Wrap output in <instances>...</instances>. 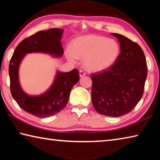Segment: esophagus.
Masks as SVG:
<instances>
[{"label":"esophagus","instance_id":"obj_1","mask_svg":"<svg viewBox=\"0 0 160 160\" xmlns=\"http://www.w3.org/2000/svg\"><path fill=\"white\" fill-rule=\"evenodd\" d=\"M85 75H86V72L84 71V70H79V75H80V77L85 76Z\"/></svg>","mask_w":160,"mask_h":160}]
</instances>
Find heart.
Returning a JSON list of instances; mask_svg holds the SVG:
<instances>
[{"label":"heart","instance_id":"1","mask_svg":"<svg viewBox=\"0 0 160 160\" xmlns=\"http://www.w3.org/2000/svg\"><path fill=\"white\" fill-rule=\"evenodd\" d=\"M120 53V47L113 39L97 35L80 37L74 40L72 50L66 55L70 61L84 58V66L90 71L98 72L109 68L115 63Z\"/></svg>","mask_w":160,"mask_h":160}]
</instances>
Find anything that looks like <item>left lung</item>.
<instances>
[{
  "label": "left lung",
  "instance_id": "8db88e82",
  "mask_svg": "<svg viewBox=\"0 0 160 160\" xmlns=\"http://www.w3.org/2000/svg\"><path fill=\"white\" fill-rule=\"evenodd\" d=\"M112 34L120 43L121 53L109 68L92 74V102L100 114L118 117L131 112L142 98L148 66L136 42L121 34Z\"/></svg>",
  "mask_w": 160,
  "mask_h": 160
}]
</instances>
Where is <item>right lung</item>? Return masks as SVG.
Returning a JSON list of instances; mask_svg holds the SVG:
<instances>
[{
	"instance_id": "right-lung-1",
	"label": "right lung",
	"mask_w": 160,
	"mask_h": 160,
	"mask_svg": "<svg viewBox=\"0 0 160 160\" xmlns=\"http://www.w3.org/2000/svg\"><path fill=\"white\" fill-rule=\"evenodd\" d=\"M63 29L52 28L38 32L22 40L16 47L9 64L10 92L21 109L37 117L45 118L60 112L68 102L72 87L79 80L78 70L58 72L53 85L44 94L29 96L20 88L18 69L26 53H47L61 57L63 54L61 39Z\"/></svg>"
}]
</instances>
